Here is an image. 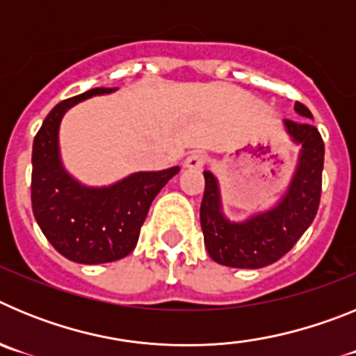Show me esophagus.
I'll use <instances>...</instances> for the list:
<instances>
[{"instance_id": "1", "label": "esophagus", "mask_w": 356, "mask_h": 356, "mask_svg": "<svg viewBox=\"0 0 356 356\" xmlns=\"http://www.w3.org/2000/svg\"><path fill=\"white\" fill-rule=\"evenodd\" d=\"M205 155H201V153H191V155L185 159L184 165L187 169H201L205 165Z\"/></svg>"}]
</instances>
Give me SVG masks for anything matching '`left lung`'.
Returning <instances> with one entry per match:
<instances>
[{"label":"left lung","mask_w":356,"mask_h":356,"mask_svg":"<svg viewBox=\"0 0 356 356\" xmlns=\"http://www.w3.org/2000/svg\"><path fill=\"white\" fill-rule=\"evenodd\" d=\"M294 110L301 118L312 119L303 103H296ZM285 130L301 149L289 188L273 209L254 213L242 222L229 221L222 213L217 178L210 171L203 172L205 193L200 221L207 251L213 262L238 269L266 267L291 251L312 225L321 200L325 143L308 121L285 119Z\"/></svg>","instance_id":"1"}]
</instances>
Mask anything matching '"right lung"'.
Segmentation results:
<instances>
[{
    "label": "right lung",
    "instance_id": "add662e5",
    "mask_svg": "<svg viewBox=\"0 0 356 356\" xmlns=\"http://www.w3.org/2000/svg\"><path fill=\"white\" fill-rule=\"evenodd\" d=\"M115 89H90L60 102L44 119L31 151V209L37 225L62 257L78 264L124 259L139 241L140 226L162 187L180 171H140L108 187H87L62 165L58 128L76 103Z\"/></svg>",
    "mask_w": 356,
    "mask_h": 356
}]
</instances>
